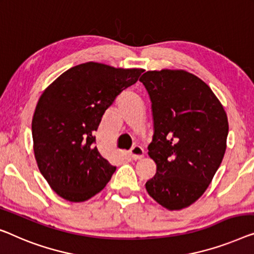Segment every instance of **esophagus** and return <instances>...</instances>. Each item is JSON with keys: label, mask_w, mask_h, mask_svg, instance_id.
<instances>
[{"label": "esophagus", "mask_w": 254, "mask_h": 254, "mask_svg": "<svg viewBox=\"0 0 254 254\" xmlns=\"http://www.w3.org/2000/svg\"><path fill=\"white\" fill-rule=\"evenodd\" d=\"M130 156L133 158V160H139L143 156V149L142 147L140 146H133L130 150Z\"/></svg>", "instance_id": "esophagus-1"}]
</instances>
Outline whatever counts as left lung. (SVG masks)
Instances as JSON below:
<instances>
[{"label":"left lung","instance_id":"8db88e82","mask_svg":"<svg viewBox=\"0 0 254 254\" xmlns=\"http://www.w3.org/2000/svg\"><path fill=\"white\" fill-rule=\"evenodd\" d=\"M139 81L149 94L154 120L148 155L156 175L146 189L165 209L181 210L204 194L221 164L227 114L210 86L186 70H149Z\"/></svg>","mask_w":254,"mask_h":254}]
</instances>
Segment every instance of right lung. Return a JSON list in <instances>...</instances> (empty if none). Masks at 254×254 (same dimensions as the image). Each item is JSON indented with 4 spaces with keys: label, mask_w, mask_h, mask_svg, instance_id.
<instances>
[{
    "label": "right lung",
    "mask_w": 254,
    "mask_h": 254,
    "mask_svg": "<svg viewBox=\"0 0 254 254\" xmlns=\"http://www.w3.org/2000/svg\"><path fill=\"white\" fill-rule=\"evenodd\" d=\"M142 71L90 62L66 70L42 93L32 121L34 154L60 197L84 202L111 180L116 168L98 151L94 131L106 109Z\"/></svg>",
    "instance_id": "obj_1"
}]
</instances>
